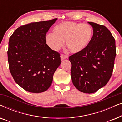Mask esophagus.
<instances>
[{"label":"esophagus","mask_w":122,"mask_h":122,"mask_svg":"<svg viewBox=\"0 0 122 122\" xmlns=\"http://www.w3.org/2000/svg\"><path fill=\"white\" fill-rule=\"evenodd\" d=\"M68 56H66V55H64L63 54H61V61H63V59H66V58H68Z\"/></svg>","instance_id":"obj_1"}]
</instances>
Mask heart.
Instances as JSON below:
<instances>
[{
	"instance_id": "b5f03b06",
	"label": "heart",
	"mask_w": 122,
	"mask_h": 122,
	"mask_svg": "<svg viewBox=\"0 0 122 122\" xmlns=\"http://www.w3.org/2000/svg\"><path fill=\"white\" fill-rule=\"evenodd\" d=\"M93 36V29L89 25L65 21L55 26L54 33L46 35V41L51 49L58 51L66 41L69 51L76 53L86 49Z\"/></svg>"
}]
</instances>
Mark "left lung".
Segmentation results:
<instances>
[{
  "instance_id": "1",
  "label": "left lung",
  "mask_w": 122,
  "mask_h": 122,
  "mask_svg": "<svg viewBox=\"0 0 122 122\" xmlns=\"http://www.w3.org/2000/svg\"><path fill=\"white\" fill-rule=\"evenodd\" d=\"M93 28V36L86 49L69 57L71 77L76 89L93 93L107 84L113 71L116 56V41L107 28L88 22Z\"/></svg>"
}]
</instances>
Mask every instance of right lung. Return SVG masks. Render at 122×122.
<instances>
[{
    "mask_svg": "<svg viewBox=\"0 0 122 122\" xmlns=\"http://www.w3.org/2000/svg\"><path fill=\"white\" fill-rule=\"evenodd\" d=\"M56 20L20 26L9 38L10 71L15 81L29 92L46 91L61 63L60 54L48 46L46 39V33Z\"/></svg>",
    "mask_w": 122,
    "mask_h": 122,
    "instance_id": "obj_1",
    "label": "right lung"
}]
</instances>
